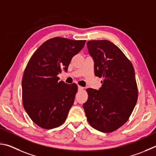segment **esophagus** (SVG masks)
<instances>
[{
	"label": "esophagus",
	"instance_id": "esophagus-1",
	"mask_svg": "<svg viewBox=\"0 0 156 156\" xmlns=\"http://www.w3.org/2000/svg\"><path fill=\"white\" fill-rule=\"evenodd\" d=\"M78 90H83V88L80 86H78Z\"/></svg>",
	"mask_w": 156,
	"mask_h": 156
}]
</instances>
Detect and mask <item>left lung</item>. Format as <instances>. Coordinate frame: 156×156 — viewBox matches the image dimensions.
<instances>
[{
    "mask_svg": "<svg viewBox=\"0 0 156 156\" xmlns=\"http://www.w3.org/2000/svg\"><path fill=\"white\" fill-rule=\"evenodd\" d=\"M94 62V74L102 77L99 90L88 88L83 103L87 120L95 129L110 133L129 119L138 100L134 68L129 59L110 41L87 42Z\"/></svg>",
    "mask_w": 156,
    "mask_h": 156,
    "instance_id": "left-lung-1",
    "label": "left lung"
}]
</instances>
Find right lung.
Returning a JSON list of instances; mask_svg holds the SVG:
<instances>
[{"instance_id": "obj_1", "label": "right lung", "mask_w": 156, "mask_h": 156, "mask_svg": "<svg viewBox=\"0 0 156 156\" xmlns=\"http://www.w3.org/2000/svg\"><path fill=\"white\" fill-rule=\"evenodd\" d=\"M86 40L55 37L44 42L33 54L24 71L22 97L33 122L46 129L60 126L66 119L77 92V85L59 81L57 75L67 71L71 59Z\"/></svg>"}]
</instances>
